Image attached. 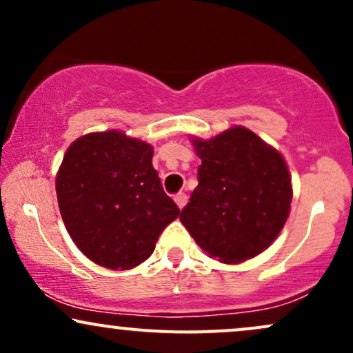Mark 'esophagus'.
Segmentation results:
<instances>
[{"label":"esophagus","instance_id":"34e87169","mask_svg":"<svg viewBox=\"0 0 353 353\" xmlns=\"http://www.w3.org/2000/svg\"><path fill=\"white\" fill-rule=\"evenodd\" d=\"M174 201H176V204L179 205V209H182L185 204H188V196H185L184 192H179L174 196Z\"/></svg>","mask_w":353,"mask_h":353}]
</instances>
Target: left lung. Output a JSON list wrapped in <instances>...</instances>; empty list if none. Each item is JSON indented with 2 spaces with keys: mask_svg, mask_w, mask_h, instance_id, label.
<instances>
[{
  "mask_svg": "<svg viewBox=\"0 0 353 353\" xmlns=\"http://www.w3.org/2000/svg\"><path fill=\"white\" fill-rule=\"evenodd\" d=\"M202 164L181 222L224 264L255 257L279 236L292 202L285 161L245 128L194 139Z\"/></svg>",
  "mask_w": 353,
  "mask_h": 353,
  "instance_id": "8db88e82",
  "label": "left lung"
}]
</instances>
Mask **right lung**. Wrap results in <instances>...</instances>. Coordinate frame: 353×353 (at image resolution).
Segmentation results:
<instances>
[{"instance_id":"add662e5","label":"right lung","mask_w":353,"mask_h":353,"mask_svg":"<svg viewBox=\"0 0 353 353\" xmlns=\"http://www.w3.org/2000/svg\"><path fill=\"white\" fill-rule=\"evenodd\" d=\"M56 194L74 244L108 269L144 262L179 216L152 168L151 145L117 131L92 132L70 145Z\"/></svg>"}]
</instances>
